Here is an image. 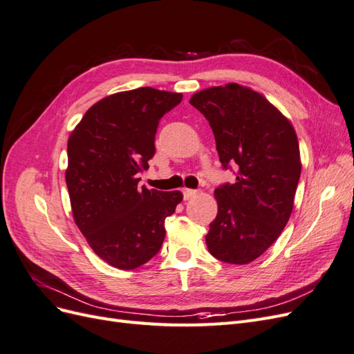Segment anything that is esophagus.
<instances>
[{
    "label": "esophagus",
    "instance_id": "esophagus-1",
    "mask_svg": "<svg viewBox=\"0 0 354 354\" xmlns=\"http://www.w3.org/2000/svg\"><path fill=\"white\" fill-rule=\"evenodd\" d=\"M196 194H198V190H194V189H183V196H185L186 201H187V199H192V198H195Z\"/></svg>",
    "mask_w": 354,
    "mask_h": 354
}]
</instances>
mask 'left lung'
<instances>
[{
	"instance_id": "left-lung-1",
	"label": "left lung",
	"mask_w": 354,
	"mask_h": 354,
	"mask_svg": "<svg viewBox=\"0 0 354 354\" xmlns=\"http://www.w3.org/2000/svg\"><path fill=\"white\" fill-rule=\"evenodd\" d=\"M189 103L209 121L220 162L238 165L236 181L214 192L218 212L205 236L208 251L224 263L248 264L291 217L301 174L295 130L263 94L236 82L201 90Z\"/></svg>"
}]
</instances>
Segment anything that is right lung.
<instances>
[{"instance_id":"add662e5","label":"right lung","mask_w":354,"mask_h":354,"mask_svg":"<svg viewBox=\"0 0 354 354\" xmlns=\"http://www.w3.org/2000/svg\"><path fill=\"white\" fill-rule=\"evenodd\" d=\"M183 94L142 87L94 103L68 140L66 185L75 224L103 261L121 270L143 266L162 246L178 190L137 189L155 153L159 120Z\"/></svg>"}]
</instances>
